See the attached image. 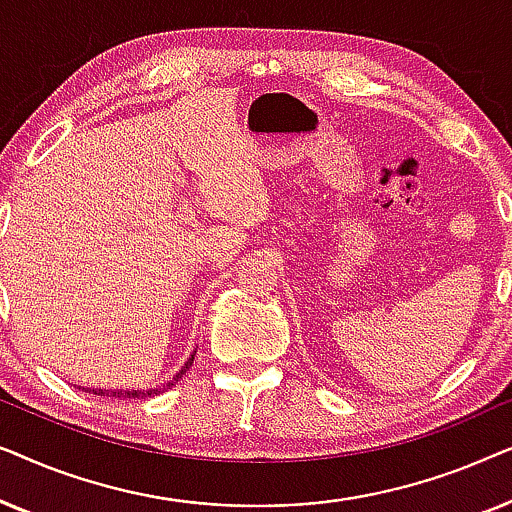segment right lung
<instances>
[{
	"label": "right lung",
	"instance_id": "right-lung-1",
	"mask_svg": "<svg viewBox=\"0 0 512 512\" xmlns=\"http://www.w3.org/2000/svg\"><path fill=\"white\" fill-rule=\"evenodd\" d=\"M193 359H195V352L188 356V361L184 363V366H181L179 373L174 375L170 382L160 384V387H151V389H86V391H88V394H90V391H93L95 396H114V398H151V396H158L160 391L174 387V384H177L181 377L186 375V370L193 366Z\"/></svg>",
	"mask_w": 512,
	"mask_h": 512
}]
</instances>
